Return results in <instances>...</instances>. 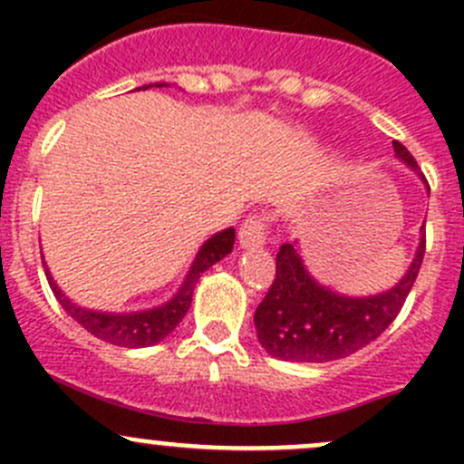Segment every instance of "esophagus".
Listing matches in <instances>:
<instances>
[{"mask_svg":"<svg viewBox=\"0 0 464 464\" xmlns=\"http://www.w3.org/2000/svg\"><path fill=\"white\" fill-rule=\"evenodd\" d=\"M266 240V218L265 215H251L240 227V246L242 249H256Z\"/></svg>","mask_w":464,"mask_h":464,"instance_id":"esophagus-1","label":"esophagus"}]
</instances>
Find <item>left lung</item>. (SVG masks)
I'll return each mask as SVG.
<instances>
[{"mask_svg":"<svg viewBox=\"0 0 464 464\" xmlns=\"http://www.w3.org/2000/svg\"><path fill=\"white\" fill-rule=\"evenodd\" d=\"M392 148L418 172V161L404 145L392 141ZM424 249L427 233L422 231L418 254L395 287L377 296L350 298L316 283L296 246L283 245L276 254L274 283L254 316L262 348L271 357L307 363L334 362L366 348L400 314L422 266Z\"/></svg>","mask_w":464,"mask_h":464,"instance_id":"obj_1","label":"left lung"}]
</instances>
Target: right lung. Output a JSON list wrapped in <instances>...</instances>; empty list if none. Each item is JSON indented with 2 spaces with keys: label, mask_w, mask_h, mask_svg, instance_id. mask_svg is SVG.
Wrapping results in <instances>:
<instances>
[{
  "label": "right lung",
  "mask_w": 464,
  "mask_h": 464,
  "mask_svg": "<svg viewBox=\"0 0 464 464\" xmlns=\"http://www.w3.org/2000/svg\"><path fill=\"white\" fill-rule=\"evenodd\" d=\"M150 87L166 85L157 82V85H145L143 89ZM233 242H236V231H233V228L215 233L210 240L204 242L198 258H195L193 266H190L188 276H186L184 285H181L179 292H177L166 305L145 312H130V314H110V312L85 310V307L76 305V303H72L64 296L63 289L55 285L53 276L46 269V265L44 274L46 280H49L51 292L58 298L60 305L64 307V312H67L73 321L81 323L87 332H92L96 339L107 341V343L111 345H123V348H145V345H154L159 343V341H163L177 325H179L181 319L186 316V312H188L190 301H193V289L195 285H198L199 276H202L208 266H213L215 262L222 260L224 256L231 254Z\"/></svg>",
  "instance_id": "right-lung-1"
}]
</instances>
